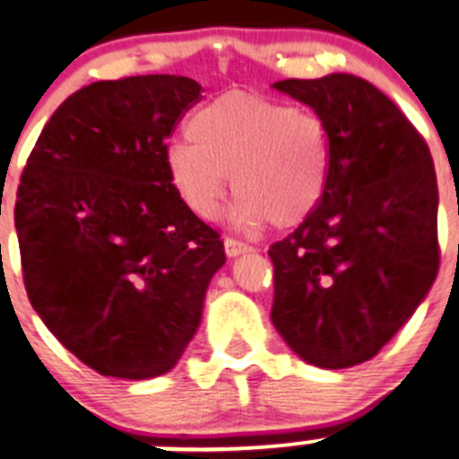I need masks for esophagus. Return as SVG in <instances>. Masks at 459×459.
<instances>
[{"mask_svg": "<svg viewBox=\"0 0 459 459\" xmlns=\"http://www.w3.org/2000/svg\"><path fill=\"white\" fill-rule=\"evenodd\" d=\"M225 252H227V256H238V255H243V252H252V246L238 241V238L227 237L225 238Z\"/></svg>", "mask_w": 459, "mask_h": 459, "instance_id": "1", "label": "esophagus"}]
</instances>
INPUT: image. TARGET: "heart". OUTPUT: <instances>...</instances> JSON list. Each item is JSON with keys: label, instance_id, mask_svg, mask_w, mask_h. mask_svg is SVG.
Returning a JSON list of instances; mask_svg holds the SVG:
<instances>
[{"label": "heart", "instance_id": "heart-1", "mask_svg": "<svg viewBox=\"0 0 459 459\" xmlns=\"http://www.w3.org/2000/svg\"><path fill=\"white\" fill-rule=\"evenodd\" d=\"M189 143L167 155L178 198L213 218L232 186V221L295 227L325 195L331 171L329 133L320 117L252 91H225L200 108L185 128Z\"/></svg>", "mask_w": 459, "mask_h": 459}]
</instances>
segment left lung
I'll use <instances>...</instances> for the list:
<instances>
[{
    "label": "left lung",
    "instance_id": "8db88e82",
    "mask_svg": "<svg viewBox=\"0 0 459 459\" xmlns=\"http://www.w3.org/2000/svg\"><path fill=\"white\" fill-rule=\"evenodd\" d=\"M274 87L325 121L331 171L316 212L270 246V317L307 363L351 368L390 342L437 277L433 157L408 117L365 78L329 74Z\"/></svg>",
    "mask_w": 459,
    "mask_h": 459
}]
</instances>
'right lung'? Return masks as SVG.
I'll list each match as a JSON object with an SVG mask.
<instances>
[{
	"label": "right lung",
	"mask_w": 459,
	"mask_h": 459,
	"mask_svg": "<svg viewBox=\"0 0 459 459\" xmlns=\"http://www.w3.org/2000/svg\"><path fill=\"white\" fill-rule=\"evenodd\" d=\"M203 87L151 74L81 87L42 128L15 203L26 295L74 356L112 378L180 360L225 264L173 191L169 137Z\"/></svg>",
	"instance_id": "right-lung-1"
}]
</instances>
